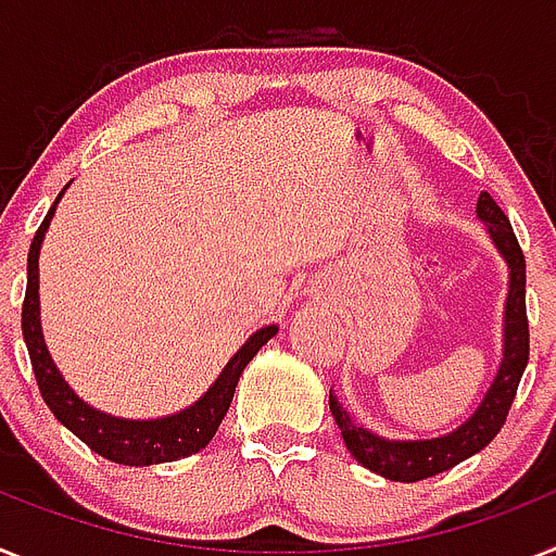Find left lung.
Wrapping results in <instances>:
<instances>
[{"mask_svg": "<svg viewBox=\"0 0 556 556\" xmlns=\"http://www.w3.org/2000/svg\"><path fill=\"white\" fill-rule=\"evenodd\" d=\"M478 216L490 227L492 241L497 244L501 255L511 269L509 298H506V331H504V363L492 382L490 393L483 396L472 419L464 421L455 433L441 435L430 441H386L368 433L363 427L351 421L340 402L329 391V407L337 427L343 430V441L349 453L371 469L377 476L391 478V481L414 483L433 478L444 469L462 464L469 455L481 453L504 427L509 407L515 402L517 386L529 363V317H526V258L517 244V236L511 230L506 213L497 207L495 199L483 191L478 197Z\"/></svg>", "mask_w": 556, "mask_h": 556, "instance_id": "8db88e82", "label": "left lung"}]
</instances>
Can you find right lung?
Instances as JSON below:
<instances>
[{
  "instance_id": "add662e5",
  "label": "right lung",
  "mask_w": 556,
  "mask_h": 556,
  "mask_svg": "<svg viewBox=\"0 0 556 556\" xmlns=\"http://www.w3.org/2000/svg\"><path fill=\"white\" fill-rule=\"evenodd\" d=\"M64 193V191H61ZM59 193V199H61ZM55 199V202H59ZM55 205L47 211L45 222L33 236L30 255H27V292L25 303H22V334H25L27 354H30L33 374L39 382V391L45 396L47 407L52 416L64 427H70L89 450L98 455L109 458L115 464H126V467H149V464H165V462H179L188 455L199 453L205 447L207 441L216 435L222 419H225L227 407L232 402V393L239 386L241 371L247 363L255 357V351L267 343L269 337H275L278 326H267V329L255 331L236 354L230 363L225 365V371L219 379L213 382L211 391L202 396L193 407L174 414L168 419H154V421H126L106 416L94 407L84 405V402L70 391L61 374L55 371L50 354H47L45 337H41L39 326V247L45 239V230L50 225Z\"/></svg>"
}]
</instances>
